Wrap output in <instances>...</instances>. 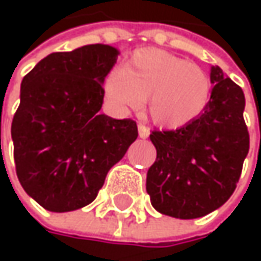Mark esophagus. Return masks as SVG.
<instances>
[{
    "label": "esophagus",
    "instance_id": "34e87169",
    "mask_svg": "<svg viewBox=\"0 0 261 261\" xmlns=\"http://www.w3.org/2000/svg\"><path fill=\"white\" fill-rule=\"evenodd\" d=\"M137 130H139V136H140L142 139H146V137L149 136V128H148L146 125H143V124H139V125H137Z\"/></svg>",
    "mask_w": 261,
    "mask_h": 261
}]
</instances>
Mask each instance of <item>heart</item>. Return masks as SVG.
Wrapping results in <instances>:
<instances>
[{
	"mask_svg": "<svg viewBox=\"0 0 261 261\" xmlns=\"http://www.w3.org/2000/svg\"><path fill=\"white\" fill-rule=\"evenodd\" d=\"M107 98L122 110L140 109L148 98L152 121L178 128L196 119L212 95L208 74L195 63L159 48L133 53L124 69H115L104 83Z\"/></svg>",
	"mask_w": 261,
	"mask_h": 261,
	"instance_id": "obj_1",
	"label": "heart"
}]
</instances>
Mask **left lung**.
I'll list each match as a JSON object with an SVG mask.
<instances>
[{
	"label": "left lung",
	"instance_id": "left-lung-1",
	"mask_svg": "<svg viewBox=\"0 0 261 261\" xmlns=\"http://www.w3.org/2000/svg\"><path fill=\"white\" fill-rule=\"evenodd\" d=\"M210 81V101L196 119L149 134L157 159L146 174V192L162 215L202 218L228 201L240 178L249 151L245 95L219 66H212Z\"/></svg>",
	"mask_w": 261,
	"mask_h": 261
}]
</instances>
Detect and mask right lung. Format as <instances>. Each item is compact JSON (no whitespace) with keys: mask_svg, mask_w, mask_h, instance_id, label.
I'll list each match as a JSON object with an SVG mask.
<instances>
[{"mask_svg":"<svg viewBox=\"0 0 261 261\" xmlns=\"http://www.w3.org/2000/svg\"><path fill=\"white\" fill-rule=\"evenodd\" d=\"M119 51L95 43L42 59L21 84L12 139L16 175L49 212L90 204L137 139L133 119L101 115L104 80Z\"/></svg>","mask_w":261,"mask_h":261,"instance_id":"right-lung-1","label":"right lung"}]
</instances>
